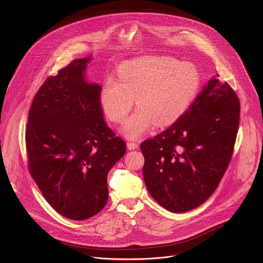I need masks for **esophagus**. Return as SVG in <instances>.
Here are the masks:
<instances>
[{
    "label": "esophagus",
    "instance_id": "1",
    "mask_svg": "<svg viewBox=\"0 0 263 263\" xmlns=\"http://www.w3.org/2000/svg\"><path fill=\"white\" fill-rule=\"evenodd\" d=\"M127 147L129 149H135L138 147V144L136 142H133V141H128L127 142Z\"/></svg>",
    "mask_w": 263,
    "mask_h": 263
}]
</instances>
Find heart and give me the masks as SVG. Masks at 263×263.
<instances>
[{
	"mask_svg": "<svg viewBox=\"0 0 263 263\" xmlns=\"http://www.w3.org/2000/svg\"><path fill=\"white\" fill-rule=\"evenodd\" d=\"M119 79L105 81L100 101L108 119L120 124L135 98L138 108L122 129L129 139L140 137L154 124L163 128L177 122L194 102L201 81L194 64L167 56L129 61L120 66Z\"/></svg>",
	"mask_w": 263,
	"mask_h": 263,
	"instance_id": "b5f03b06",
	"label": "heart"
}]
</instances>
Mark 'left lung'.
I'll return each instance as SVG.
<instances>
[{
    "label": "left lung",
    "mask_w": 263,
    "mask_h": 263,
    "mask_svg": "<svg viewBox=\"0 0 263 263\" xmlns=\"http://www.w3.org/2000/svg\"><path fill=\"white\" fill-rule=\"evenodd\" d=\"M240 105L228 83L213 77L170 128L140 144L148 194L171 212L202 205L232 157Z\"/></svg>",
    "instance_id": "left-lung-1"
}]
</instances>
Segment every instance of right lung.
I'll return each mask as SVG.
<instances>
[{"label": "right lung", "mask_w": 263, "mask_h": 263, "mask_svg": "<svg viewBox=\"0 0 263 263\" xmlns=\"http://www.w3.org/2000/svg\"><path fill=\"white\" fill-rule=\"evenodd\" d=\"M90 57L70 62L37 91L28 117L29 171L48 203L82 220L107 203V175L126 153L125 141L105 123L102 87L89 83Z\"/></svg>", "instance_id": "obj_1"}]
</instances>
